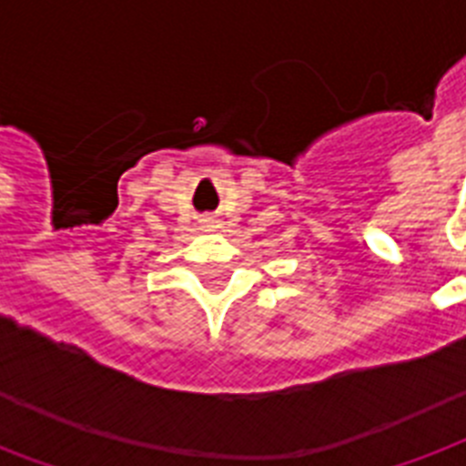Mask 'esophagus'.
I'll return each instance as SVG.
<instances>
[{
    "mask_svg": "<svg viewBox=\"0 0 466 466\" xmlns=\"http://www.w3.org/2000/svg\"><path fill=\"white\" fill-rule=\"evenodd\" d=\"M218 219L215 218H203L200 219V229H205V232H215L218 229Z\"/></svg>",
    "mask_w": 466,
    "mask_h": 466,
    "instance_id": "34e87169",
    "label": "esophagus"
}]
</instances>
